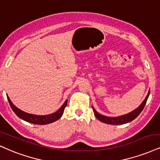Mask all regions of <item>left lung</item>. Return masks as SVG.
<instances>
[{
  "mask_svg": "<svg viewBox=\"0 0 160 160\" xmlns=\"http://www.w3.org/2000/svg\"><path fill=\"white\" fill-rule=\"evenodd\" d=\"M149 95H150V90L147 96L145 97V99H144L142 103L139 107L136 108L135 110H133V111L130 112V113L122 116H115V117H110V116H106L98 113V112L94 109V108L92 107V110H93L94 114H95L96 117L102 122H104V123H106V124H110V125H123V124L128 123V122L133 121V119H135L140 114L141 112L142 111L144 107H145V104H146L148 98L149 97Z\"/></svg>",
  "mask_w": 160,
  "mask_h": 160,
  "instance_id": "obj_1",
  "label": "left lung"
}]
</instances>
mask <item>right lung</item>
Here are the masks:
<instances>
[{"mask_svg":"<svg viewBox=\"0 0 160 160\" xmlns=\"http://www.w3.org/2000/svg\"><path fill=\"white\" fill-rule=\"evenodd\" d=\"M8 101L10 104L12 109L15 113L18 116L20 119L24 120L26 122H30V123L35 124V125H47V124L52 123V122L57 121V120L60 119L62 117V116L64 113V108H66L67 104H68V100H66L63 105L60 108L58 111L55 112V113L48 114V115H43V116H38V115H35V114H30L28 113H26V112L23 111V110H20L19 108H18L16 106H15L13 104L12 102H11V100L9 99V96H7Z\"/></svg>","mask_w":160,"mask_h":160,"instance_id":"right-lung-1","label":"right lung"}]
</instances>
